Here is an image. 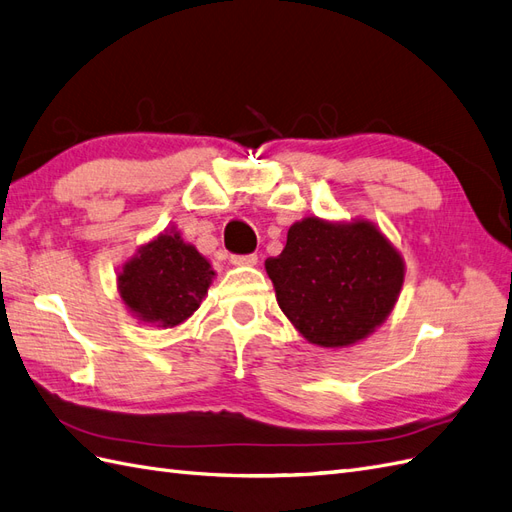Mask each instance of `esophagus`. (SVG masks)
Wrapping results in <instances>:
<instances>
[{
  "label": "esophagus",
  "instance_id": "1",
  "mask_svg": "<svg viewBox=\"0 0 512 512\" xmlns=\"http://www.w3.org/2000/svg\"><path fill=\"white\" fill-rule=\"evenodd\" d=\"M231 264H235V266H255L257 264V255L255 253L231 255Z\"/></svg>",
  "mask_w": 512,
  "mask_h": 512
}]
</instances>
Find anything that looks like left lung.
Masks as SVG:
<instances>
[{"mask_svg": "<svg viewBox=\"0 0 512 512\" xmlns=\"http://www.w3.org/2000/svg\"><path fill=\"white\" fill-rule=\"evenodd\" d=\"M279 307L311 344L359 342L396 305L402 259L370 222L331 225L305 218L287 231L279 257L266 261Z\"/></svg>", "mask_w": 512, "mask_h": 512, "instance_id": "left-lung-1", "label": "left lung"}]
</instances>
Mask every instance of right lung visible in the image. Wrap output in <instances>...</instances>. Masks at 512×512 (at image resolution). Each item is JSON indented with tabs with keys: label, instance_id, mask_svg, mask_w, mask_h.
Listing matches in <instances>:
<instances>
[{
	"label": "right lung",
	"instance_id": "1",
	"mask_svg": "<svg viewBox=\"0 0 512 512\" xmlns=\"http://www.w3.org/2000/svg\"><path fill=\"white\" fill-rule=\"evenodd\" d=\"M214 270L179 233H164L140 248L119 274L125 305L144 322L177 326L201 307Z\"/></svg>",
	"mask_w": 512,
	"mask_h": 512
}]
</instances>
